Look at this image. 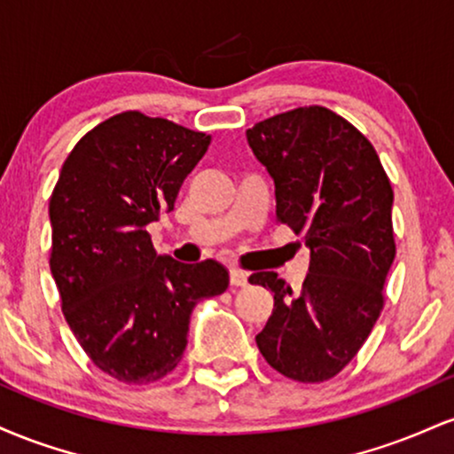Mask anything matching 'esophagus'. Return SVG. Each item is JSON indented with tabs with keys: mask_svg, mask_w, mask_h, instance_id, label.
I'll use <instances>...</instances> for the list:
<instances>
[{
	"mask_svg": "<svg viewBox=\"0 0 454 454\" xmlns=\"http://www.w3.org/2000/svg\"><path fill=\"white\" fill-rule=\"evenodd\" d=\"M231 284L234 288H243V286H247V275L243 270H231Z\"/></svg>",
	"mask_w": 454,
	"mask_h": 454,
	"instance_id": "esophagus-1",
	"label": "esophagus"
}]
</instances>
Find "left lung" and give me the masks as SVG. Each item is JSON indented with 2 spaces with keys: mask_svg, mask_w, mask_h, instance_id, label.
Here are the masks:
<instances>
[{
  "mask_svg": "<svg viewBox=\"0 0 454 454\" xmlns=\"http://www.w3.org/2000/svg\"><path fill=\"white\" fill-rule=\"evenodd\" d=\"M245 137L275 184L278 222L309 249L301 293L273 270L249 278L275 299L258 350L286 378L325 382L356 356L382 311L393 187L372 143L325 106L275 114Z\"/></svg>",
  "mask_w": 454,
  "mask_h": 454,
  "instance_id": "1",
  "label": "left lung"
}]
</instances>
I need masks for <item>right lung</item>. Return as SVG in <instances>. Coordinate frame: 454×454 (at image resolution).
I'll use <instances>...</instances> for the list:
<instances>
[{
	"label": "right lung",
	"instance_id": "right-lung-1",
	"mask_svg": "<svg viewBox=\"0 0 454 454\" xmlns=\"http://www.w3.org/2000/svg\"><path fill=\"white\" fill-rule=\"evenodd\" d=\"M211 138L137 111L85 134L61 166L49 215L51 273L87 356L126 384H151L179 364L202 299L228 288V269L158 256L145 228L176 192Z\"/></svg>",
	"mask_w": 454,
	"mask_h": 454
}]
</instances>
